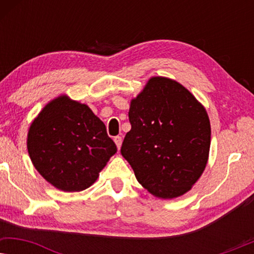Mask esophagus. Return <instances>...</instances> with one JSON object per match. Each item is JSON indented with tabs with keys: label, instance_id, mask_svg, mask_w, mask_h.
Here are the masks:
<instances>
[{
	"label": "esophagus",
	"instance_id": "esophagus-1",
	"mask_svg": "<svg viewBox=\"0 0 254 254\" xmlns=\"http://www.w3.org/2000/svg\"><path fill=\"white\" fill-rule=\"evenodd\" d=\"M114 142H116L117 148L120 149L121 143H123V137H121V136H116V137H114Z\"/></svg>",
	"mask_w": 254,
	"mask_h": 254
}]
</instances>
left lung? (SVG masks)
<instances>
[{"label":"left lung","instance_id":"left-lung-1","mask_svg":"<svg viewBox=\"0 0 254 254\" xmlns=\"http://www.w3.org/2000/svg\"><path fill=\"white\" fill-rule=\"evenodd\" d=\"M131 129L121 145L137 182L159 199L192 189L206 169L210 121L202 104L175 79L154 76L130 100Z\"/></svg>","mask_w":254,"mask_h":254}]
</instances>
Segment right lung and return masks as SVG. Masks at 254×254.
Here are the masks:
<instances>
[{
  "instance_id": "obj_1",
  "label": "right lung",
  "mask_w": 254,
  "mask_h": 254,
  "mask_svg": "<svg viewBox=\"0 0 254 254\" xmlns=\"http://www.w3.org/2000/svg\"><path fill=\"white\" fill-rule=\"evenodd\" d=\"M26 143L37 171L64 192L91 186L117 152L103 121L67 95L45 105L31 124Z\"/></svg>"
}]
</instances>
